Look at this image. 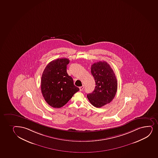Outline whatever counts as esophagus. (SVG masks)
Returning <instances> with one entry per match:
<instances>
[{"label":"esophagus","instance_id":"obj_1","mask_svg":"<svg viewBox=\"0 0 158 158\" xmlns=\"http://www.w3.org/2000/svg\"><path fill=\"white\" fill-rule=\"evenodd\" d=\"M83 88H84L83 86H81V87H79V90H80V91H81L83 90Z\"/></svg>","mask_w":158,"mask_h":158}]
</instances>
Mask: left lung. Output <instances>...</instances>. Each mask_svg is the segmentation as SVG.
<instances>
[{
	"mask_svg": "<svg viewBox=\"0 0 158 158\" xmlns=\"http://www.w3.org/2000/svg\"><path fill=\"white\" fill-rule=\"evenodd\" d=\"M91 74L96 87L92 93L87 94L91 104L96 108L110 103L114 99L117 91V80L114 71L106 61H99L92 64Z\"/></svg>",
	"mask_w": 158,
	"mask_h": 158,
	"instance_id": "obj_1",
	"label": "left lung"
}]
</instances>
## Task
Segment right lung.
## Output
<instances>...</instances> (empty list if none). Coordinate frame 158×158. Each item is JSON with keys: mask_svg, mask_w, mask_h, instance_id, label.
<instances>
[{"mask_svg": "<svg viewBox=\"0 0 158 158\" xmlns=\"http://www.w3.org/2000/svg\"><path fill=\"white\" fill-rule=\"evenodd\" d=\"M67 58L57 59L47 64L41 77V90L47 103L59 108L66 105L79 90L73 84V78L67 73Z\"/></svg>", "mask_w": 158, "mask_h": 158, "instance_id": "obj_1", "label": "right lung"}]
</instances>
